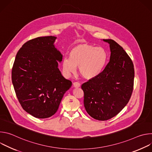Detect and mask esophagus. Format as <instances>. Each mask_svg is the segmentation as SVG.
<instances>
[{
    "mask_svg": "<svg viewBox=\"0 0 152 152\" xmlns=\"http://www.w3.org/2000/svg\"><path fill=\"white\" fill-rule=\"evenodd\" d=\"M80 84L79 83V82H74L73 83V86L75 88H79V87H80Z\"/></svg>",
    "mask_w": 152,
    "mask_h": 152,
    "instance_id": "34e87169",
    "label": "esophagus"
}]
</instances>
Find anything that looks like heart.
I'll list each match as a JSON object with an SVG mask.
<instances>
[{
    "label": "heart",
    "mask_w": 152,
    "mask_h": 152,
    "mask_svg": "<svg viewBox=\"0 0 152 152\" xmlns=\"http://www.w3.org/2000/svg\"><path fill=\"white\" fill-rule=\"evenodd\" d=\"M107 61V53L100 47L80 44L71 50L70 58L62 60V69L66 75L74 73L77 67L79 75L85 79H92L103 70Z\"/></svg>",
    "instance_id": "obj_1"
}]
</instances>
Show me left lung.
I'll return each instance as SVG.
<instances>
[{
  "mask_svg": "<svg viewBox=\"0 0 152 152\" xmlns=\"http://www.w3.org/2000/svg\"><path fill=\"white\" fill-rule=\"evenodd\" d=\"M110 61L96 77L82 85L84 106L93 118L109 120L117 115L131 97L134 80V64L123 48L111 39Z\"/></svg>",
  "mask_w": 152,
  "mask_h": 152,
  "instance_id": "8db88e82",
  "label": "left lung"
}]
</instances>
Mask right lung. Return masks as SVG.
<instances>
[{
  "label": "right lung",
  "mask_w": 152,
  "mask_h": 152,
  "mask_svg": "<svg viewBox=\"0 0 152 152\" xmlns=\"http://www.w3.org/2000/svg\"><path fill=\"white\" fill-rule=\"evenodd\" d=\"M54 36L38 37L22 46L12 69V82L23 109L38 118L54 115L72 82L58 69L62 55L55 46Z\"/></svg>",
  "instance_id": "right-lung-1"
}]
</instances>
